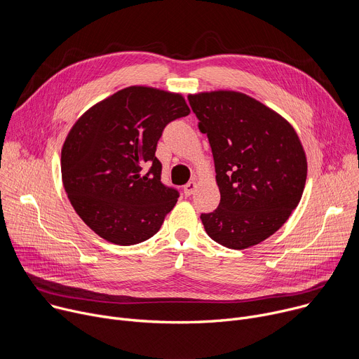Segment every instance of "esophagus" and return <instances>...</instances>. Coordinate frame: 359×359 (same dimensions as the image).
<instances>
[{"instance_id":"obj_1","label":"esophagus","mask_w":359,"mask_h":359,"mask_svg":"<svg viewBox=\"0 0 359 359\" xmlns=\"http://www.w3.org/2000/svg\"><path fill=\"white\" fill-rule=\"evenodd\" d=\"M196 187H197L196 182H189L187 184H184V189H183L184 196H191V194H193V191L196 190Z\"/></svg>"}]
</instances>
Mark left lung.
Returning <instances> with one entry per match:
<instances>
[{
  "mask_svg": "<svg viewBox=\"0 0 359 359\" xmlns=\"http://www.w3.org/2000/svg\"><path fill=\"white\" fill-rule=\"evenodd\" d=\"M206 133L220 190L219 208L201 213L216 243L243 250L274 234L301 200L306 159L294 128L278 114L233 90L189 95Z\"/></svg>",
  "mask_w": 359,
  "mask_h": 359,
  "instance_id": "obj_1",
  "label": "left lung"
}]
</instances>
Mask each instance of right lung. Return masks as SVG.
Instances as JSON below:
<instances>
[{
    "mask_svg": "<svg viewBox=\"0 0 359 359\" xmlns=\"http://www.w3.org/2000/svg\"><path fill=\"white\" fill-rule=\"evenodd\" d=\"M190 114L179 93L129 86L86 111L69 130L61 172L78 216L97 236L132 245L155 236L179 191L161 182L163 129Z\"/></svg>",
    "mask_w": 359,
    "mask_h": 359,
    "instance_id": "add662e5",
    "label": "right lung"
}]
</instances>
